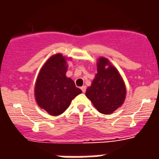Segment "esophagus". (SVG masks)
<instances>
[{
  "mask_svg": "<svg viewBox=\"0 0 159 159\" xmlns=\"http://www.w3.org/2000/svg\"><path fill=\"white\" fill-rule=\"evenodd\" d=\"M81 91H82V92L84 93L85 91H86V86H82L81 88Z\"/></svg>",
  "mask_w": 159,
  "mask_h": 159,
  "instance_id": "obj_1",
  "label": "esophagus"
}]
</instances>
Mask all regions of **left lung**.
Listing matches in <instances>:
<instances>
[{
  "mask_svg": "<svg viewBox=\"0 0 159 159\" xmlns=\"http://www.w3.org/2000/svg\"><path fill=\"white\" fill-rule=\"evenodd\" d=\"M107 65L108 68H105ZM85 94L103 114L112 113L123 104L126 87L119 71L110 65L107 58H100L98 60V74Z\"/></svg>",
  "mask_w": 159,
  "mask_h": 159,
  "instance_id": "obj_1",
  "label": "left lung"
}]
</instances>
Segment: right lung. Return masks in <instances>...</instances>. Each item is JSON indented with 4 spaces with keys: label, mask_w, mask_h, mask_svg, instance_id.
I'll return each instance as SVG.
<instances>
[{
    "label": "right lung",
    "mask_w": 159,
    "mask_h": 159,
    "mask_svg": "<svg viewBox=\"0 0 159 159\" xmlns=\"http://www.w3.org/2000/svg\"><path fill=\"white\" fill-rule=\"evenodd\" d=\"M66 63L62 55L52 56L45 63L36 80V102L40 107L52 116L64 113L71 101L82 93L74 81L66 76Z\"/></svg>",
    "instance_id": "1"
}]
</instances>
